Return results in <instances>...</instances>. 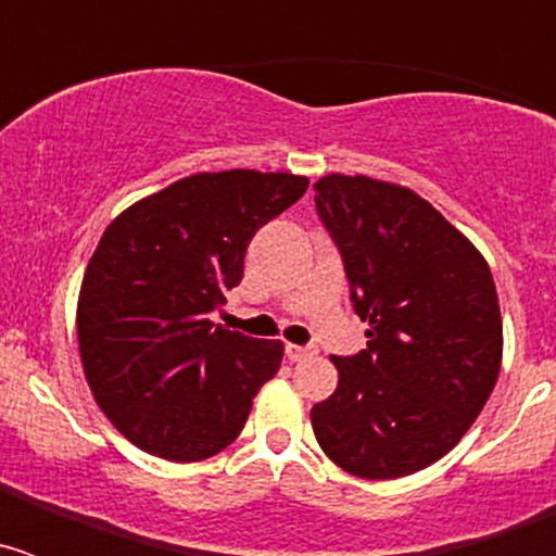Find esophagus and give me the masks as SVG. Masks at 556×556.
<instances>
[{
  "instance_id": "obj_1",
  "label": "esophagus",
  "mask_w": 556,
  "mask_h": 556,
  "mask_svg": "<svg viewBox=\"0 0 556 556\" xmlns=\"http://www.w3.org/2000/svg\"><path fill=\"white\" fill-rule=\"evenodd\" d=\"M314 353H317V348L312 345H292V342L287 345L289 362H306V358H312Z\"/></svg>"
}]
</instances>
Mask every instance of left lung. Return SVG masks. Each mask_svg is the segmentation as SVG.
<instances>
[{
  "mask_svg": "<svg viewBox=\"0 0 556 556\" xmlns=\"http://www.w3.org/2000/svg\"><path fill=\"white\" fill-rule=\"evenodd\" d=\"M367 348L331 356L337 390L312 406L328 459L358 479H397L443 459L498 381L504 328L484 255L406 186L367 175L314 184Z\"/></svg>",
  "mask_w": 556,
  "mask_h": 556,
  "instance_id": "left-lung-1",
  "label": "left lung"
}]
</instances>
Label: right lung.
<instances>
[{
  "mask_svg": "<svg viewBox=\"0 0 556 556\" xmlns=\"http://www.w3.org/2000/svg\"><path fill=\"white\" fill-rule=\"evenodd\" d=\"M292 172H198L141 198L102 233L77 298L91 395L136 448L219 454L244 429L283 342L217 326L255 230L303 198Z\"/></svg>",
  "mask_w": 556,
  "mask_h": 556,
  "instance_id": "obj_1",
  "label": "right lung"
}]
</instances>
